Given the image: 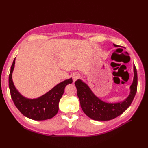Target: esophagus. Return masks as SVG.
<instances>
[{
    "label": "esophagus",
    "instance_id": "1",
    "mask_svg": "<svg viewBox=\"0 0 148 148\" xmlns=\"http://www.w3.org/2000/svg\"><path fill=\"white\" fill-rule=\"evenodd\" d=\"M80 77V74L78 73H73V76H72V79H73V81L75 82V81H77V80Z\"/></svg>",
    "mask_w": 148,
    "mask_h": 148
}]
</instances>
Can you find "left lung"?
<instances>
[{
  "mask_svg": "<svg viewBox=\"0 0 148 148\" xmlns=\"http://www.w3.org/2000/svg\"><path fill=\"white\" fill-rule=\"evenodd\" d=\"M115 47L117 45L114 44ZM134 77L130 86V92L123 101L117 103H107L101 101L95 95L88 85L81 79L75 82L80 105L88 117L95 120L107 121L116 118L123 114L131 105L137 91L138 77L135 66H133Z\"/></svg>",
  "mask_w": 148,
  "mask_h": 148,
  "instance_id": "8db88e82",
  "label": "left lung"
}]
</instances>
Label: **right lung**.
Segmentation results:
<instances>
[{
    "label": "right lung",
    "mask_w": 148,
    "mask_h": 148,
    "mask_svg": "<svg viewBox=\"0 0 148 148\" xmlns=\"http://www.w3.org/2000/svg\"><path fill=\"white\" fill-rule=\"evenodd\" d=\"M15 64V58L11 66L8 85L12 99L17 109L25 117L34 120H44L54 117L59 110V103L64 92L65 88L67 84L73 82L72 79H66L59 83L41 97L28 99L22 96L13 84L12 73Z\"/></svg>",
    "instance_id": "obj_1"
}]
</instances>
